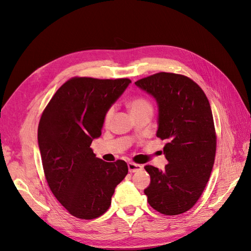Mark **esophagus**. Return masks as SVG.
<instances>
[{
    "label": "esophagus",
    "mask_w": 251,
    "mask_h": 251,
    "mask_svg": "<svg viewBox=\"0 0 251 251\" xmlns=\"http://www.w3.org/2000/svg\"><path fill=\"white\" fill-rule=\"evenodd\" d=\"M143 168L142 165H139V164H136V163H128V170L129 173H136V172H139V170H141Z\"/></svg>",
    "instance_id": "34e87169"
}]
</instances>
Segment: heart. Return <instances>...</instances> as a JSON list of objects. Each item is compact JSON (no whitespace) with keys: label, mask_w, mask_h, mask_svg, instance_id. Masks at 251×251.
<instances>
[{"label":"heart","mask_w":251,"mask_h":251,"mask_svg":"<svg viewBox=\"0 0 251 251\" xmlns=\"http://www.w3.org/2000/svg\"><path fill=\"white\" fill-rule=\"evenodd\" d=\"M129 106H130L131 112L137 111V110H140V109H143V108H151L150 103H149L147 100L142 99V98L134 99V100H132L131 102L129 103ZM113 112H114V108H113V106H111V108L105 112V114H104V122H105V123H108V122L111 120L112 115H113Z\"/></svg>","instance_id":"heart-1"}]
</instances>
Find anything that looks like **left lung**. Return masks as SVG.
Listing matches in <instances>:
<instances>
[{"label": "left lung", "mask_w": 251, "mask_h": 251, "mask_svg": "<svg viewBox=\"0 0 251 251\" xmlns=\"http://www.w3.org/2000/svg\"><path fill=\"white\" fill-rule=\"evenodd\" d=\"M135 84L155 99L156 136L167 140L165 168L145 166L151 178L145 194L161 214H183L201 197L214 167L216 132L209 101L199 85L180 74L159 72Z\"/></svg>", "instance_id": "obj_1"}]
</instances>
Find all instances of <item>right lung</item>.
<instances>
[{
  "mask_svg": "<svg viewBox=\"0 0 251 251\" xmlns=\"http://www.w3.org/2000/svg\"><path fill=\"white\" fill-rule=\"evenodd\" d=\"M130 83L128 78L73 77L57 90L41 116L37 141L45 178L74 217L89 220L104 214L128 173L124 161L96 157L90 145L101 136L105 112Z\"/></svg>",
  "mask_w": 251,
  "mask_h": 251,
  "instance_id": "1",
  "label": "right lung"
}]
</instances>
